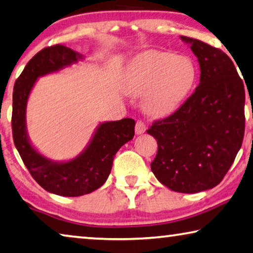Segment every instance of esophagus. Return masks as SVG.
<instances>
[{"mask_svg":"<svg viewBox=\"0 0 253 253\" xmlns=\"http://www.w3.org/2000/svg\"><path fill=\"white\" fill-rule=\"evenodd\" d=\"M146 130V126L145 124L142 122V120H137L136 125H135V133H136L137 135H141L144 133V131Z\"/></svg>","mask_w":253,"mask_h":253,"instance_id":"esophagus-1","label":"esophagus"}]
</instances>
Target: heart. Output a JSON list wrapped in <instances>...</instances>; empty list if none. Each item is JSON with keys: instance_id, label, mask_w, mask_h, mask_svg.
<instances>
[{"instance_id": "obj_1", "label": "heart", "mask_w": 253, "mask_h": 253, "mask_svg": "<svg viewBox=\"0 0 253 253\" xmlns=\"http://www.w3.org/2000/svg\"><path fill=\"white\" fill-rule=\"evenodd\" d=\"M194 81V68L184 56L151 51L128 66L124 79L127 93L143 95V104L153 115L174 110Z\"/></svg>"}]
</instances>
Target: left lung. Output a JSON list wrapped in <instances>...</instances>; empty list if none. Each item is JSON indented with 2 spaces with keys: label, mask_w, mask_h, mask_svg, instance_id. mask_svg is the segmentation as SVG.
Wrapping results in <instances>:
<instances>
[{
  "label": "left lung",
  "mask_w": 253,
  "mask_h": 253,
  "mask_svg": "<svg viewBox=\"0 0 253 253\" xmlns=\"http://www.w3.org/2000/svg\"><path fill=\"white\" fill-rule=\"evenodd\" d=\"M198 58L200 83L174 114L157 120L151 170L171 191L198 193L218 185L234 163L244 136L246 92L234 63L219 48L180 36Z\"/></svg>",
  "instance_id": "1"
}]
</instances>
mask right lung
Masks as SVG:
<instances>
[{
    "label": "right lung",
    "mask_w": 253,
    "mask_h": 253,
    "mask_svg": "<svg viewBox=\"0 0 253 253\" xmlns=\"http://www.w3.org/2000/svg\"><path fill=\"white\" fill-rule=\"evenodd\" d=\"M83 59L84 55L63 45L45 47L33 56L13 87L14 145L33 178L44 190L62 197H81L102 186L110 175L116 153L134 137V119L124 118L100 124L88 145L69 161L47 159L32 145L26 126V108L36 81Z\"/></svg>",
    "instance_id": "obj_1"
}]
</instances>
